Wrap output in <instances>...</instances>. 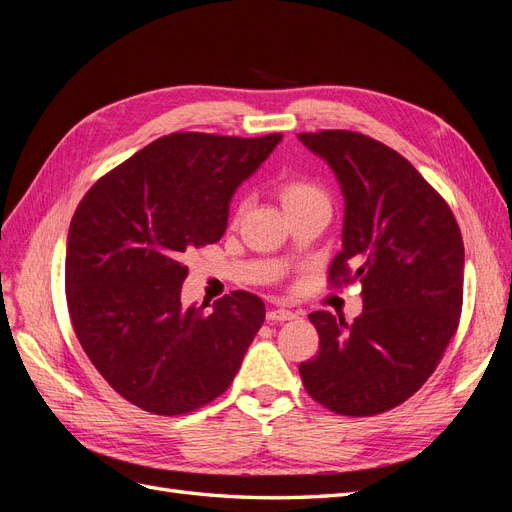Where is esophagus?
<instances>
[{"instance_id":"obj_1","label":"esophagus","mask_w":512,"mask_h":512,"mask_svg":"<svg viewBox=\"0 0 512 512\" xmlns=\"http://www.w3.org/2000/svg\"><path fill=\"white\" fill-rule=\"evenodd\" d=\"M292 318H297V314L290 312V309H284V307L269 309V312H267V320H271V322H286V320H292Z\"/></svg>"}]
</instances>
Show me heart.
<instances>
[{"mask_svg":"<svg viewBox=\"0 0 512 512\" xmlns=\"http://www.w3.org/2000/svg\"><path fill=\"white\" fill-rule=\"evenodd\" d=\"M277 194H280V200L286 211L312 205V203H327V196H324V192L316 183L299 179V177L284 179L280 183V188H277Z\"/></svg>","mask_w":512,"mask_h":512,"instance_id":"b5f03b06","label":"heart"}]
</instances>
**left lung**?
Returning a JSON list of instances; mask_svg holds the SVG:
<instances>
[{
	"label": "left lung",
	"instance_id": "left-lung-1",
	"mask_svg": "<svg viewBox=\"0 0 512 512\" xmlns=\"http://www.w3.org/2000/svg\"><path fill=\"white\" fill-rule=\"evenodd\" d=\"M299 141L331 166L346 203L329 282H359L363 299L352 324L309 314L320 350L299 374L324 408L374 416L421 389L457 331L461 230L446 200L391 147L350 130L305 132Z\"/></svg>",
	"mask_w": 512,
	"mask_h": 512
}]
</instances>
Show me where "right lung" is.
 <instances>
[{
    "instance_id": "1",
    "label": "right lung",
    "mask_w": 512,
    "mask_h": 512,
    "mask_svg": "<svg viewBox=\"0 0 512 512\" xmlns=\"http://www.w3.org/2000/svg\"><path fill=\"white\" fill-rule=\"evenodd\" d=\"M282 134L175 132L94 183L66 247L76 337L113 389L151 414L207 406L237 376L265 322V303L235 290L207 312L181 305L183 254L220 241L230 198Z\"/></svg>"
}]
</instances>
